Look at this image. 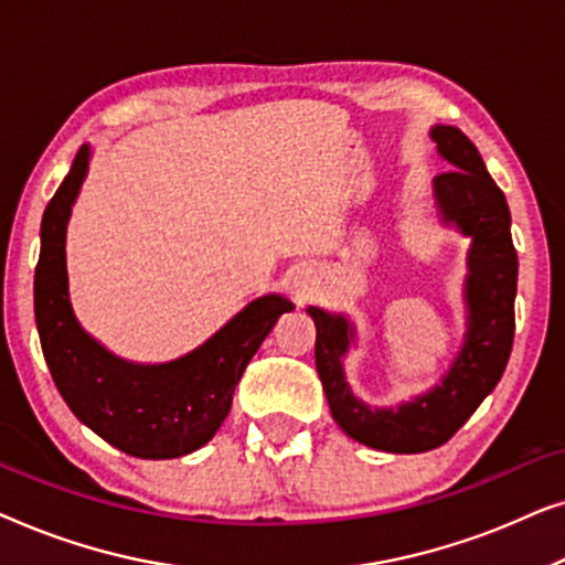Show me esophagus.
<instances>
[{
    "label": "esophagus",
    "instance_id": "esophagus-1",
    "mask_svg": "<svg viewBox=\"0 0 565 565\" xmlns=\"http://www.w3.org/2000/svg\"><path fill=\"white\" fill-rule=\"evenodd\" d=\"M311 277L308 273H296L290 277V292L298 298V303H303V300L311 296Z\"/></svg>",
    "mask_w": 565,
    "mask_h": 565
}]
</instances>
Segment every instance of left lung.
Returning <instances> with one entry per match:
<instances>
[{
    "instance_id": "obj_1",
    "label": "left lung",
    "mask_w": 565,
    "mask_h": 565,
    "mask_svg": "<svg viewBox=\"0 0 565 565\" xmlns=\"http://www.w3.org/2000/svg\"><path fill=\"white\" fill-rule=\"evenodd\" d=\"M429 138L447 164L431 182L439 221L470 238L466 334L443 381L396 406H367L344 375V358L358 339L354 323L344 313L306 308L316 323V370L334 422L347 437L401 455L435 450L470 419L504 375L514 339L516 252L504 192L460 128L435 126Z\"/></svg>"
}]
</instances>
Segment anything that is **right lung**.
I'll return each mask as SVG.
<instances>
[{"label": "right lung", "instance_id": "1", "mask_svg": "<svg viewBox=\"0 0 565 565\" xmlns=\"http://www.w3.org/2000/svg\"><path fill=\"white\" fill-rule=\"evenodd\" d=\"M89 159L92 146L84 143L41 223L33 290L45 365L76 419L105 443L143 460L182 458L221 429L254 352L296 306L280 292L262 296L211 339L169 362H134L107 350L82 327L68 298L66 226Z\"/></svg>", "mask_w": 565, "mask_h": 565}]
</instances>
